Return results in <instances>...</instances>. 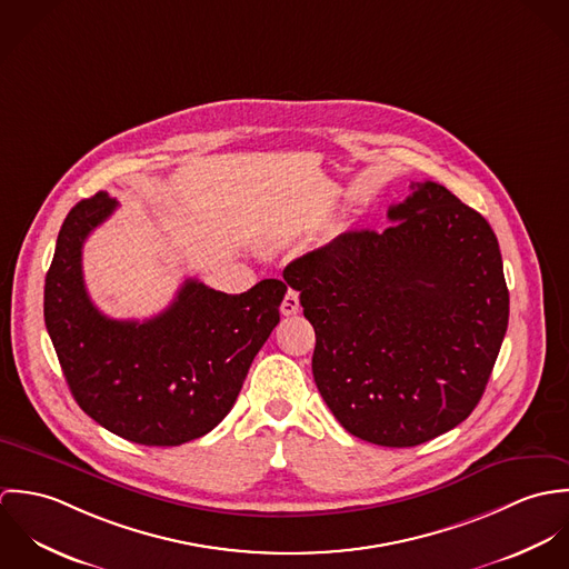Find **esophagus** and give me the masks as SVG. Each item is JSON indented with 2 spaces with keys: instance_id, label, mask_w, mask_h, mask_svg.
Instances as JSON below:
<instances>
[{
  "instance_id": "obj_1",
  "label": "esophagus",
  "mask_w": 569,
  "mask_h": 569,
  "mask_svg": "<svg viewBox=\"0 0 569 569\" xmlns=\"http://www.w3.org/2000/svg\"><path fill=\"white\" fill-rule=\"evenodd\" d=\"M298 311H300V298H298V293L293 289H289L284 300H282V305H280V313L289 318V316H296Z\"/></svg>"
}]
</instances>
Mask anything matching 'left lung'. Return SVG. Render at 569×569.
<instances>
[{
	"label": "left lung",
	"mask_w": 569,
	"mask_h": 569,
	"mask_svg": "<svg viewBox=\"0 0 569 569\" xmlns=\"http://www.w3.org/2000/svg\"><path fill=\"white\" fill-rule=\"evenodd\" d=\"M409 188L388 230L339 234L282 273L316 328L326 406L381 447H416L469 418L508 328L487 219L436 181Z\"/></svg>",
	"instance_id": "1"
}]
</instances>
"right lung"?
<instances>
[{
	"mask_svg": "<svg viewBox=\"0 0 569 569\" xmlns=\"http://www.w3.org/2000/svg\"><path fill=\"white\" fill-rule=\"evenodd\" d=\"M116 208L98 192L66 217L46 276V328L87 416L124 440L177 447L212 431L237 403L280 322L287 284L269 278L228 296L188 278L160 316L111 320L84 289L82 244Z\"/></svg>",
	"mask_w": 569,
	"mask_h": 569,
	"instance_id": "right-lung-1",
	"label": "right lung"
}]
</instances>
